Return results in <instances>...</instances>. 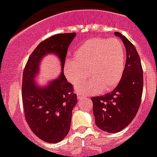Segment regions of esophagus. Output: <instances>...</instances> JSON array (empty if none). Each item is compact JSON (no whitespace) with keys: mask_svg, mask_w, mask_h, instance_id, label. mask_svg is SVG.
<instances>
[{"mask_svg":"<svg viewBox=\"0 0 157 157\" xmlns=\"http://www.w3.org/2000/svg\"><path fill=\"white\" fill-rule=\"evenodd\" d=\"M77 97L78 100H83V99L86 98V94H81V93H77Z\"/></svg>","mask_w":157,"mask_h":157,"instance_id":"obj_1","label":"esophagus"}]
</instances>
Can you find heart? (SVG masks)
<instances>
[{
    "mask_svg": "<svg viewBox=\"0 0 157 157\" xmlns=\"http://www.w3.org/2000/svg\"><path fill=\"white\" fill-rule=\"evenodd\" d=\"M75 59L65 61V75L76 85L87 76L91 78L77 85L79 92L97 94L113 89L123 75L125 53L122 42L117 38L93 37L81 44L75 52Z\"/></svg>",
    "mask_w": 157,
    "mask_h": 157,
    "instance_id": "b5f03b06",
    "label": "heart"
}]
</instances>
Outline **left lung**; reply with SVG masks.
Wrapping results in <instances>:
<instances>
[{
  "label": "left lung",
  "instance_id": "obj_1",
  "mask_svg": "<svg viewBox=\"0 0 157 157\" xmlns=\"http://www.w3.org/2000/svg\"><path fill=\"white\" fill-rule=\"evenodd\" d=\"M121 38L126 50L123 75L117 87L103 96L93 97V113L99 128L109 133H117L127 127L136 117L143 90V71L136 48L124 35Z\"/></svg>",
  "mask_w": 157,
  "mask_h": 157
}]
</instances>
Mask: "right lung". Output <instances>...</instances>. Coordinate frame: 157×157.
Returning a JSON list of instances; mask_svg holds the SVG:
<instances>
[{"mask_svg":"<svg viewBox=\"0 0 157 157\" xmlns=\"http://www.w3.org/2000/svg\"><path fill=\"white\" fill-rule=\"evenodd\" d=\"M76 34H57L44 40L29 57L23 73L22 99L25 119L32 132L48 143L60 142L68 134L77 95L67 82L63 68L68 48ZM55 53L61 62L62 73L46 87L34 82L42 57Z\"/></svg>","mask_w":157,"mask_h":157,"instance_id":"right-lung-1","label":"right lung"}]
</instances>
